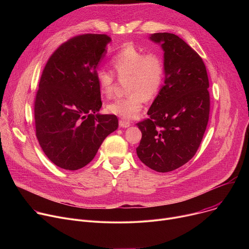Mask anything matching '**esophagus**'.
Instances as JSON below:
<instances>
[{"instance_id":"34e87169","label":"esophagus","mask_w":249,"mask_h":249,"mask_svg":"<svg viewBox=\"0 0 249 249\" xmlns=\"http://www.w3.org/2000/svg\"><path fill=\"white\" fill-rule=\"evenodd\" d=\"M130 125H131V123L129 121H127V120H124V119H120L119 120V126L122 127V128H127Z\"/></svg>"}]
</instances>
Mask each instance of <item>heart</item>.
<instances>
[{
  "label": "heart",
  "instance_id": "b5f03b06",
  "mask_svg": "<svg viewBox=\"0 0 249 249\" xmlns=\"http://www.w3.org/2000/svg\"><path fill=\"white\" fill-rule=\"evenodd\" d=\"M112 67L120 80H126L125 89L128 92L106 106L109 113L125 119L137 117L145 100L155 98L164 80L165 67L162 58L157 53H144L133 45H127L111 59ZM99 91L106 97L114 92L116 77L107 69L96 72Z\"/></svg>",
  "mask_w": 249,
  "mask_h": 249
}]
</instances>
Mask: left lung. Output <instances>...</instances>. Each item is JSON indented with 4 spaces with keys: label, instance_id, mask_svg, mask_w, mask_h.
<instances>
[{
    "label": "left lung",
    "instance_id": "obj_1",
    "mask_svg": "<svg viewBox=\"0 0 249 249\" xmlns=\"http://www.w3.org/2000/svg\"><path fill=\"white\" fill-rule=\"evenodd\" d=\"M164 51V85L148 111L137 123L142 132L137 155L158 172H168L196 154L210 114L209 79L199 54L173 33L150 37Z\"/></svg>",
    "mask_w": 249,
    "mask_h": 249
}]
</instances>
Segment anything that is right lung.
Wrapping results in <instances>:
<instances>
[{"instance_id":"right-lung-1","label":"right lung","mask_w":249,"mask_h":249,"mask_svg":"<svg viewBox=\"0 0 249 249\" xmlns=\"http://www.w3.org/2000/svg\"><path fill=\"white\" fill-rule=\"evenodd\" d=\"M111 38L87 33L61 44L48 59L34 100L36 138L57 166L89 163L104 139L118 128L114 114H96L102 101L96 68Z\"/></svg>"}]
</instances>
